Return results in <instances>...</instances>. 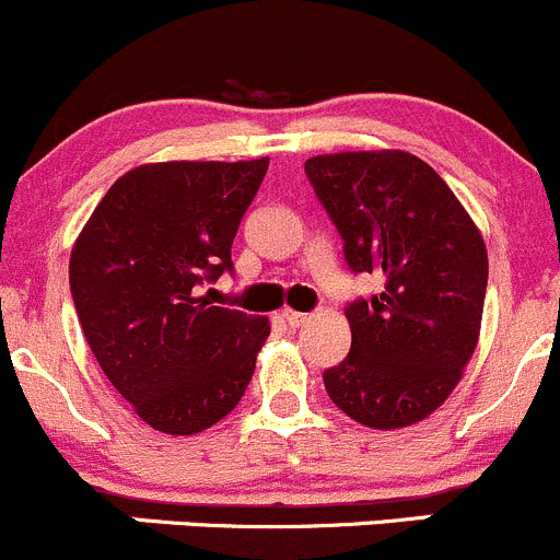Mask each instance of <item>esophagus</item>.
<instances>
[{"instance_id": "34e87169", "label": "esophagus", "mask_w": 560, "mask_h": 560, "mask_svg": "<svg viewBox=\"0 0 560 560\" xmlns=\"http://www.w3.org/2000/svg\"><path fill=\"white\" fill-rule=\"evenodd\" d=\"M282 318H285V324L291 326V329H299V326L307 324L310 315L307 313H296V310H285V313H282Z\"/></svg>"}]
</instances>
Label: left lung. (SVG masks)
I'll use <instances>...</instances> for the list:
<instances>
[{"label":"left lung","mask_w":560,"mask_h":560,"mask_svg":"<svg viewBox=\"0 0 560 560\" xmlns=\"http://www.w3.org/2000/svg\"><path fill=\"white\" fill-rule=\"evenodd\" d=\"M353 275L381 293L346 304L351 351L324 370L331 402L375 430L430 417L479 340L487 250L474 220L424 160L340 152L304 163Z\"/></svg>","instance_id":"obj_1"}]
</instances>
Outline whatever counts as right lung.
Returning a JSON list of instances; mask_svg holds the SVG:
<instances>
[{
    "mask_svg": "<svg viewBox=\"0 0 560 560\" xmlns=\"http://www.w3.org/2000/svg\"><path fill=\"white\" fill-rule=\"evenodd\" d=\"M269 160L138 165L110 185L70 256L94 359L138 417L192 435L231 413L269 335L261 315L209 302Z\"/></svg>",
    "mask_w": 560,
    "mask_h": 560,
    "instance_id": "obj_1",
    "label": "right lung"
}]
</instances>
